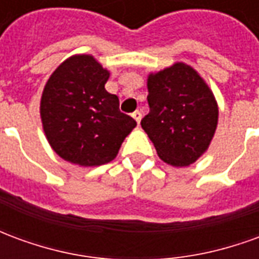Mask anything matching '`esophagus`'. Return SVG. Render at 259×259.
Returning a JSON list of instances; mask_svg holds the SVG:
<instances>
[{
	"instance_id": "1",
	"label": "esophagus",
	"mask_w": 259,
	"mask_h": 259,
	"mask_svg": "<svg viewBox=\"0 0 259 259\" xmlns=\"http://www.w3.org/2000/svg\"><path fill=\"white\" fill-rule=\"evenodd\" d=\"M132 116L135 118V120L137 122V123H140V120H141V112H140V111H135V112L132 113Z\"/></svg>"
}]
</instances>
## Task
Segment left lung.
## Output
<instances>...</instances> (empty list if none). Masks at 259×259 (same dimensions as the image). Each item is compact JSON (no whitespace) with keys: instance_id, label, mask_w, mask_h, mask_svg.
Returning a JSON list of instances; mask_svg holds the SVG:
<instances>
[{"instance_id":"8db88e82","label":"left lung","mask_w":259,"mask_h":259,"mask_svg":"<svg viewBox=\"0 0 259 259\" xmlns=\"http://www.w3.org/2000/svg\"><path fill=\"white\" fill-rule=\"evenodd\" d=\"M150 112L141 127L158 157L183 168L202 157L211 144L219 118L213 93L193 66L175 62L147 77Z\"/></svg>"}]
</instances>
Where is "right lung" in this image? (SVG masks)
<instances>
[{
  "label": "right lung",
  "instance_id": "add662e5",
  "mask_svg": "<svg viewBox=\"0 0 259 259\" xmlns=\"http://www.w3.org/2000/svg\"><path fill=\"white\" fill-rule=\"evenodd\" d=\"M109 70L90 54H76L44 85L40 116L44 135L59 157L79 166H100L116 158L136 120L119 111L105 90Z\"/></svg>",
  "mask_w": 259,
  "mask_h": 259
}]
</instances>
